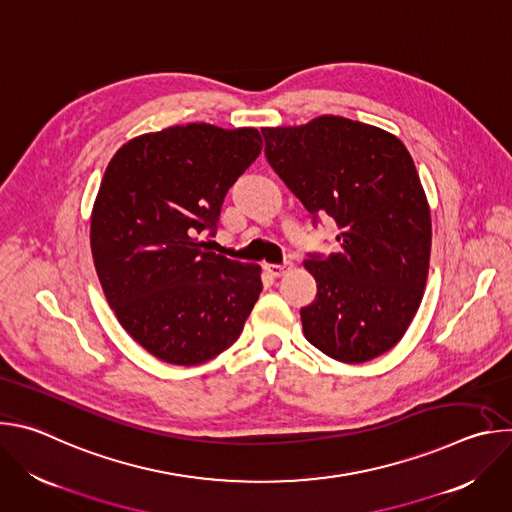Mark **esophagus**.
<instances>
[{
    "mask_svg": "<svg viewBox=\"0 0 512 512\" xmlns=\"http://www.w3.org/2000/svg\"><path fill=\"white\" fill-rule=\"evenodd\" d=\"M291 267H294V263H289V261H285V263H281V265L269 263V265H265V271H267L271 277H281V275H285L287 271H291Z\"/></svg>",
    "mask_w": 512,
    "mask_h": 512,
    "instance_id": "1",
    "label": "esophagus"
}]
</instances>
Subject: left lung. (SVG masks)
Instances as JSON below:
<instances>
[{
  "mask_svg": "<svg viewBox=\"0 0 512 512\" xmlns=\"http://www.w3.org/2000/svg\"><path fill=\"white\" fill-rule=\"evenodd\" d=\"M265 156L314 216H332L340 249L304 267L316 300L302 308L310 344L358 364L391 350L415 318L427 283L431 214L403 141L369 123L320 115L263 127Z\"/></svg>",
  "mask_w": 512,
  "mask_h": 512,
  "instance_id": "obj_1",
  "label": "left lung"
}]
</instances>
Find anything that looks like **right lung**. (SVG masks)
<instances>
[{"label":"right lung","instance_id":"obj_1","mask_svg":"<svg viewBox=\"0 0 512 512\" xmlns=\"http://www.w3.org/2000/svg\"><path fill=\"white\" fill-rule=\"evenodd\" d=\"M263 148L255 127L210 123L143 133L115 152L91 212V251L123 330L192 367L227 350L263 289L257 263L204 251L227 190Z\"/></svg>","mask_w":512,"mask_h":512}]
</instances>
